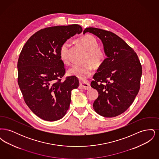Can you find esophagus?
Instances as JSON below:
<instances>
[{"mask_svg":"<svg viewBox=\"0 0 159 159\" xmlns=\"http://www.w3.org/2000/svg\"><path fill=\"white\" fill-rule=\"evenodd\" d=\"M90 83L88 82H80V85L79 88L80 89L88 90L90 88Z\"/></svg>","mask_w":159,"mask_h":159,"instance_id":"esophagus-1","label":"esophagus"}]
</instances>
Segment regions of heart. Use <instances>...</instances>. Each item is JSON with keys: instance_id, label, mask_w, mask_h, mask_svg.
Returning <instances> with one entry per match:
<instances>
[{"instance_id": "b5f03b06", "label": "heart", "mask_w": 159, "mask_h": 159, "mask_svg": "<svg viewBox=\"0 0 159 159\" xmlns=\"http://www.w3.org/2000/svg\"><path fill=\"white\" fill-rule=\"evenodd\" d=\"M77 42L88 51L85 58V62L83 65L74 64L68 69V74L70 76H75L81 80H84L90 76L92 72V66L95 68L99 67L106 60V53L98 48V43L94 36L86 34L77 39ZM71 46L70 40H66L62 43L60 49L61 60L64 64H68V52Z\"/></svg>"}]
</instances>
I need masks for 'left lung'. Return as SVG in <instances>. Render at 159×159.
Wrapping results in <instances>:
<instances>
[{
	"instance_id": "8db88e82",
	"label": "left lung",
	"mask_w": 159,
	"mask_h": 159,
	"mask_svg": "<svg viewBox=\"0 0 159 159\" xmlns=\"http://www.w3.org/2000/svg\"><path fill=\"white\" fill-rule=\"evenodd\" d=\"M88 32L101 40L107 57L91 83L98 92L93 107L101 116L114 117L134 102L140 88L142 67L134 49L116 34L93 27L85 29L83 34Z\"/></svg>"
}]
</instances>
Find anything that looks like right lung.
I'll return each instance as SVG.
<instances>
[{
  "instance_id": "obj_1",
  "label": "right lung",
  "mask_w": 159,
  "mask_h": 159,
  "mask_svg": "<svg viewBox=\"0 0 159 159\" xmlns=\"http://www.w3.org/2000/svg\"><path fill=\"white\" fill-rule=\"evenodd\" d=\"M82 28L78 24L41 29L23 46L18 61V83L26 104L40 119H62L71 102V91L78 88L75 76L61 82L66 70L60 57L62 43Z\"/></svg>"
}]
</instances>
